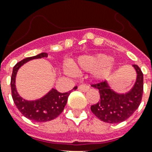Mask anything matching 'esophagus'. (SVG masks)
Segmentation results:
<instances>
[{
    "mask_svg": "<svg viewBox=\"0 0 152 152\" xmlns=\"http://www.w3.org/2000/svg\"><path fill=\"white\" fill-rule=\"evenodd\" d=\"M79 90L83 91V92H87L88 90H90V87L85 85V84H81V85L79 86Z\"/></svg>",
    "mask_w": 152,
    "mask_h": 152,
    "instance_id": "esophagus-1",
    "label": "esophagus"
}]
</instances>
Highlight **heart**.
I'll use <instances>...</instances> for the list:
<instances>
[{
  "label": "heart",
  "instance_id": "obj_1",
  "mask_svg": "<svg viewBox=\"0 0 152 152\" xmlns=\"http://www.w3.org/2000/svg\"><path fill=\"white\" fill-rule=\"evenodd\" d=\"M115 62L110 56L105 53L94 55H83L78 58L76 63H72L71 68H66L65 71L74 75L76 72H92L96 80H105L113 72Z\"/></svg>",
  "mask_w": 152,
  "mask_h": 152
}]
</instances>
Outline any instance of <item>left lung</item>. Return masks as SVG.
I'll return each instance as SVG.
<instances>
[{
    "mask_svg": "<svg viewBox=\"0 0 152 152\" xmlns=\"http://www.w3.org/2000/svg\"><path fill=\"white\" fill-rule=\"evenodd\" d=\"M136 71V80L129 90L118 92L107 81L92 85L99 89L100 99L91 110L98 118L110 124H118L129 118L139 107L144 90V76L137 64L132 65Z\"/></svg>",
    "mask_w": 152,
    "mask_h": 152,
    "instance_id": "1",
    "label": "left lung"
}]
</instances>
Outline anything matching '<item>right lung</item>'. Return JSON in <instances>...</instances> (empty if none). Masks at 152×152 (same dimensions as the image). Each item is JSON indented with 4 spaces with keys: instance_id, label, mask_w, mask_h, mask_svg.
<instances>
[{
    "instance_id": "add662e5",
    "label": "right lung",
    "mask_w": 152,
    "mask_h": 152,
    "mask_svg": "<svg viewBox=\"0 0 152 152\" xmlns=\"http://www.w3.org/2000/svg\"><path fill=\"white\" fill-rule=\"evenodd\" d=\"M47 57L46 53H41L36 56L22 60L14 66L11 77V89L14 103L23 115L36 122H46L59 116L64 110L72 91L77 89V87H75L71 91L60 93L54 88H51L46 95L34 100L25 99L20 96L15 86V79L19 69L30 61Z\"/></svg>"
}]
</instances>
